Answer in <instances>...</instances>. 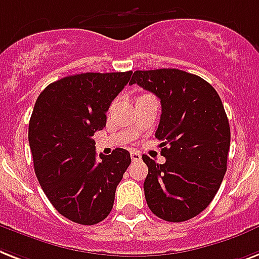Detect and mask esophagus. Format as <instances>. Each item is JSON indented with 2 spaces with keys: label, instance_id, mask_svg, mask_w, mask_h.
Listing matches in <instances>:
<instances>
[{
  "label": "esophagus",
  "instance_id": "34e87169",
  "mask_svg": "<svg viewBox=\"0 0 259 259\" xmlns=\"http://www.w3.org/2000/svg\"><path fill=\"white\" fill-rule=\"evenodd\" d=\"M131 159L134 162H139V160H142V154H140L139 151H132Z\"/></svg>",
  "mask_w": 259,
  "mask_h": 259
}]
</instances>
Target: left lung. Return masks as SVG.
I'll return each instance as SVG.
<instances>
[{"label":"left lung","instance_id":"1","mask_svg":"<svg viewBox=\"0 0 259 259\" xmlns=\"http://www.w3.org/2000/svg\"><path fill=\"white\" fill-rule=\"evenodd\" d=\"M130 84L162 104L155 136L165 163L143 155L147 204L160 219L185 222L211 203L226 174L230 125L222 100L206 80L181 69L136 71Z\"/></svg>","mask_w":259,"mask_h":259}]
</instances>
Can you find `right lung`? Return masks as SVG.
Returning <instances> with one entry per match:
<instances>
[{"instance_id": "obj_1", "label": "right lung", "mask_w": 259, "mask_h": 259, "mask_svg": "<svg viewBox=\"0 0 259 259\" xmlns=\"http://www.w3.org/2000/svg\"><path fill=\"white\" fill-rule=\"evenodd\" d=\"M132 72L73 74L52 82L40 94L29 121L34 172L53 207L78 225L108 217L115 191L131 163L130 152L100 154L92 136L107 123L112 100Z\"/></svg>"}]
</instances>
